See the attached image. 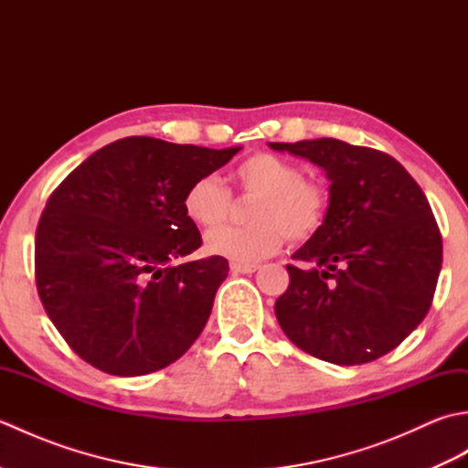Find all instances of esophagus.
Returning a JSON list of instances; mask_svg holds the SVG:
<instances>
[{
  "mask_svg": "<svg viewBox=\"0 0 468 468\" xmlns=\"http://www.w3.org/2000/svg\"><path fill=\"white\" fill-rule=\"evenodd\" d=\"M260 267L257 265H241V263H231V271L233 273H255Z\"/></svg>",
  "mask_w": 468,
  "mask_h": 468,
  "instance_id": "obj_1",
  "label": "esophagus"
}]
</instances>
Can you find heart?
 <instances>
[{
  "instance_id": "heart-1",
  "label": "heart",
  "mask_w": 468,
  "mask_h": 468,
  "mask_svg": "<svg viewBox=\"0 0 468 468\" xmlns=\"http://www.w3.org/2000/svg\"><path fill=\"white\" fill-rule=\"evenodd\" d=\"M233 178L243 195L257 197L250 213L251 227H218L207 233L205 250L241 265H253L282 250L285 237L293 243L312 239L330 211L327 188L303 178L302 166L270 153H257L235 168ZM231 193L215 175L197 176L183 195V211L197 227L221 225Z\"/></svg>"
}]
</instances>
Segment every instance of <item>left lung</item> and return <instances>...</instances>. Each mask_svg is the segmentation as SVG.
Wrapping results in <instances>:
<instances>
[{"instance_id":"1","label":"left lung","mask_w":468,"mask_h":468,"mask_svg":"<svg viewBox=\"0 0 468 468\" xmlns=\"http://www.w3.org/2000/svg\"><path fill=\"white\" fill-rule=\"evenodd\" d=\"M322 166L330 178L324 227L293 253L277 297L283 334L320 360L372 362L429 314L442 239L422 188L390 154L335 138L270 143Z\"/></svg>"}]
</instances>
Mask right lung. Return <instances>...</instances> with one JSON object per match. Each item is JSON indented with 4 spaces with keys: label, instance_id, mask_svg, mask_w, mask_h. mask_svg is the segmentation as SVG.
<instances>
[{
    "label": "right lung",
    "instance_id": "obj_1",
    "mask_svg": "<svg viewBox=\"0 0 468 468\" xmlns=\"http://www.w3.org/2000/svg\"><path fill=\"white\" fill-rule=\"evenodd\" d=\"M239 151L128 136L88 156L49 195L36 231V285L84 362L144 376L193 346L229 263L186 260L203 241L183 195Z\"/></svg>",
    "mask_w": 468,
    "mask_h": 468
}]
</instances>
